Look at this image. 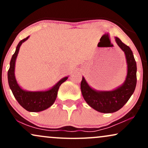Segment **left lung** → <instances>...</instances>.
I'll return each instance as SVG.
<instances>
[{"mask_svg": "<svg viewBox=\"0 0 148 148\" xmlns=\"http://www.w3.org/2000/svg\"><path fill=\"white\" fill-rule=\"evenodd\" d=\"M115 41L125 52L127 62V75L121 86L111 91H96L88 86L83 77L81 90L84 99L90 106L103 113H114L123 108L130 99L136 86V62L132 51L118 37Z\"/></svg>", "mask_w": 148, "mask_h": 148, "instance_id": "left-lung-1", "label": "left lung"}]
</instances>
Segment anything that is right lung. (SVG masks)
<instances>
[{
  "label": "right lung",
  "mask_w": 148,
  "mask_h": 148,
  "mask_svg": "<svg viewBox=\"0 0 148 148\" xmlns=\"http://www.w3.org/2000/svg\"><path fill=\"white\" fill-rule=\"evenodd\" d=\"M29 37L21 40L16 47L15 53L13 54L10 61V69L8 72V84L10 88L14 95L15 99L17 100L21 106L30 112H40L47 109L50 107L57 97L58 91L59 87L62 83L64 82L68 77H64L59 81L51 89L47 91L30 92L22 90L19 87L14 76L15 61L17 57L19 48L23 42L28 40Z\"/></svg>",
  "instance_id": "right-lung-1"
}]
</instances>
